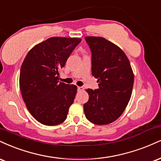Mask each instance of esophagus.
<instances>
[{"label": "esophagus", "instance_id": "esophagus-1", "mask_svg": "<svg viewBox=\"0 0 161 161\" xmlns=\"http://www.w3.org/2000/svg\"><path fill=\"white\" fill-rule=\"evenodd\" d=\"M77 89H78V92H82V91L84 90V88L83 87H78Z\"/></svg>", "mask_w": 161, "mask_h": 161}]
</instances>
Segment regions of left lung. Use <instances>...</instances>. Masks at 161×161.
<instances>
[{
    "mask_svg": "<svg viewBox=\"0 0 161 161\" xmlns=\"http://www.w3.org/2000/svg\"><path fill=\"white\" fill-rule=\"evenodd\" d=\"M92 51V73L99 88L87 89L84 104L86 119L97 125L118 119L127 107L132 94L134 75L125 53L118 46L99 36L85 37Z\"/></svg>",
    "mask_w": 161,
    "mask_h": 161,
    "instance_id": "left-lung-1",
    "label": "left lung"
}]
</instances>
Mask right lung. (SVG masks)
<instances>
[{
	"instance_id": "add662e5",
	"label": "right lung",
	"mask_w": 161,
	"mask_h": 161,
	"mask_svg": "<svg viewBox=\"0 0 161 161\" xmlns=\"http://www.w3.org/2000/svg\"><path fill=\"white\" fill-rule=\"evenodd\" d=\"M81 38L50 37L32 48L19 76L22 98L36 121L47 126L65 121L77 87L58 82L59 72Z\"/></svg>"
}]
</instances>
